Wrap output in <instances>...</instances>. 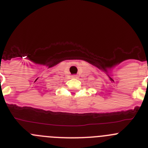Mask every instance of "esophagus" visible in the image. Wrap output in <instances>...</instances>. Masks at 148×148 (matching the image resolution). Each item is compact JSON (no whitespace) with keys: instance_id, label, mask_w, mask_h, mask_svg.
<instances>
[{"instance_id":"34e87169","label":"esophagus","mask_w":148,"mask_h":148,"mask_svg":"<svg viewBox=\"0 0 148 148\" xmlns=\"http://www.w3.org/2000/svg\"><path fill=\"white\" fill-rule=\"evenodd\" d=\"M72 78H77V75H72Z\"/></svg>"}]
</instances>
